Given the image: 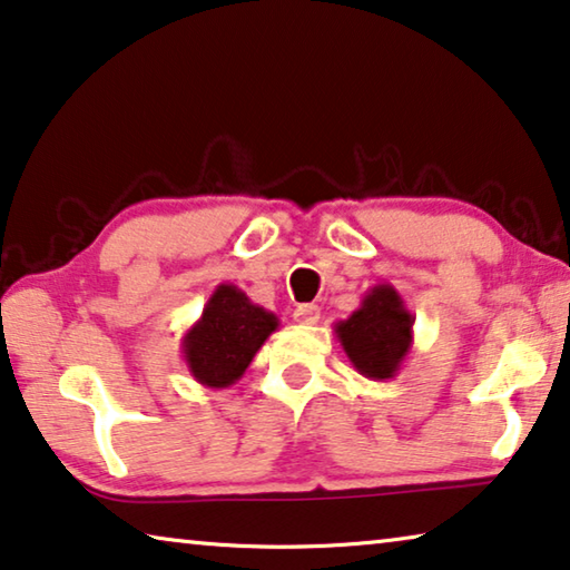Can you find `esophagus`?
I'll return each instance as SVG.
<instances>
[{
  "mask_svg": "<svg viewBox=\"0 0 570 570\" xmlns=\"http://www.w3.org/2000/svg\"><path fill=\"white\" fill-rule=\"evenodd\" d=\"M294 320L299 324H317L320 322V306L317 304H299L294 309Z\"/></svg>",
  "mask_w": 570,
  "mask_h": 570,
  "instance_id": "34e87169",
  "label": "esophagus"
}]
</instances>
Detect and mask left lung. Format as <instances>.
Masks as SVG:
<instances>
[{
  "instance_id": "8db88e82",
  "label": "left lung",
  "mask_w": 570,
  "mask_h": 570,
  "mask_svg": "<svg viewBox=\"0 0 570 570\" xmlns=\"http://www.w3.org/2000/svg\"><path fill=\"white\" fill-rule=\"evenodd\" d=\"M413 322L399 288L375 284L347 320L334 324V334L360 375L391 381L413 347Z\"/></svg>"
}]
</instances>
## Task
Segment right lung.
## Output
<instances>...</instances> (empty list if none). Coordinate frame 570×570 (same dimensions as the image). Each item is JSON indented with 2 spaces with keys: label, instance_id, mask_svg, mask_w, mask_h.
I'll return each mask as SVG.
<instances>
[{
  "label": "right lung",
  "instance_id": "add662e5",
  "mask_svg": "<svg viewBox=\"0 0 570 570\" xmlns=\"http://www.w3.org/2000/svg\"><path fill=\"white\" fill-rule=\"evenodd\" d=\"M278 324L274 312L253 304L238 286L218 284L200 320L183 334V360L189 375L215 391L230 387Z\"/></svg>",
  "mask_w": 570,
  "mask_h": 570
}]
</instances>
